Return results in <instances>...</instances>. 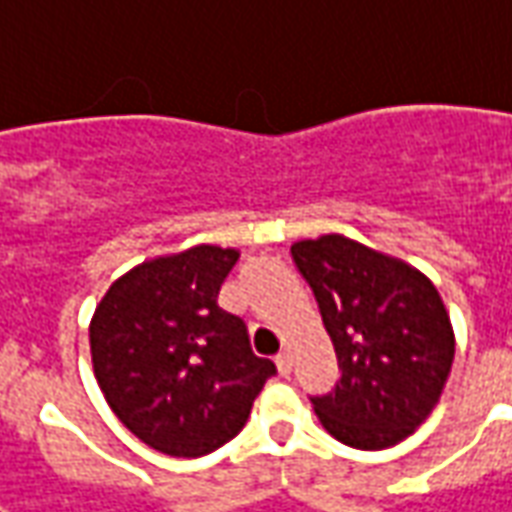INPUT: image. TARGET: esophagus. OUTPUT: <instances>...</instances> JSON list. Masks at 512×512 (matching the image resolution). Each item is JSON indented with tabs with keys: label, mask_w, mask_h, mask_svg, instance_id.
<instances>
[{
	"label": "esophagus",
	"mask_w": 512,
	"mask_h": 512,
	"mask_svg": "<svg viewBox=\"0 0 512 512\" xmlns=\"http://www.w3.org/2000/svg\"><path fill=\"white\" fill-rule=\"evenodd\" d=\"M274 363H277V371H280L282 377H288V374H291L293 360H291V355H288V352H282V355H277V360H274Z\"/></svg>",
	"instance_id": "obj_1"
}]
</instances>
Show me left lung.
I'll use <instances>...</instances> for the list:
<instances>
[{
  "label": "left lung",
  "mask_w": 512,
  "mask_h": 512,
  "mask_svg": "<svg viewBox=\"0 0 512 512\" xmlns=\"http://www.w3.org/2000/svg\"><path fill=\"white\" fill-rule=\"evenodd\" d=\"M291 257L313 288L341 380L310 396L324 430L355 449H388L424 424L455 360L438 288L405 260L346 235L296 241Z\"/></svg>",
  "instance_id": "left-lung-1"
}]
</instances>
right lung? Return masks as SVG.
<instances>
[{
  "label": "right lung",
  "mask_w": 512,
  "mask_h": 512,
  "mask_svg": "<svg viewBox=\"0 0 512 512\" xmlns=\"http://www.w3.org/2000/svg\"><path fill=\"white\" fill-rule=\"evenodd\" d=\"M238 249L199 244L113 282L91 318V360L110 410L171 457L216 452L244 430L277 368L249 346L244 318L219 307Z\"/></svg>",
  "instance_id": "obj_1"
}]
</instances>
